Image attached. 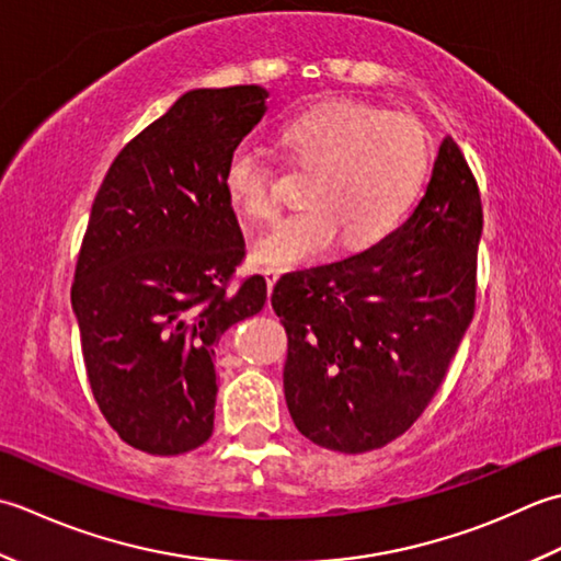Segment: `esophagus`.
Segmentation results:
<instances>
[{
  "instance_id": "esophagus-1",
  "label": "esophagus",
  "mask_w": 561,
  "mask_h": 561,
  "mask_svg": "<svg viewBox=\"0 0 561 561\" xmlns=\"http://www.w3.org/2000/svg\"><path fill=\"white\" fill-rule=\"evenodd\" d=\"M264 278H266V285H268V293L273 290V285H276V280L280 278V268H264Z\"/></svg>"
}]
</instances>
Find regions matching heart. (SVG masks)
Wrapping results in <instances>:
<instances>
[{"label": "heart", "instance_id": "b5f03b06", "mask_svg": "<svg viewBox=\"0 0 561 561\" xmlns=\"http://www.w3.org/2000/svg\"><path fill=\"white\" fill-rule=\"evenodd\" d=\"M290 162L312 171L307 208L285 217L254 244L261 264L297 266L341 242L363 249L402 222L428 171V137L411 113L353 99L317 104L283 123ZM227 198L256 222L278 215L276 164L256 142H239L222 169Z\"/></svg>", "mask_w": 561, "mask_h": 561}]
</instances>
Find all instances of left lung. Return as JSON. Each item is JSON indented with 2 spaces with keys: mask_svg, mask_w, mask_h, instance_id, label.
<instances>
[{
  "mask_svg": "<svg viewBox=\"0 0 561 561\" xmlns=\"http://www.w3.org/2000/svg\"><path fill=\"white\" fill-rule=\"evenodd\" d=\"M479 237L477 179L445 135L424 196L394 232L276 283L285 402L305 438L368 453L424 414L474 317Z\"/></svg>",
  "mask_w": 561,
  "mask_h": 561,
  "instance_id": "left-lung-1",
  "label": "left lung"
}]
</instances>
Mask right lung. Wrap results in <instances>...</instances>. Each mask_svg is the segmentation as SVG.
I'll list each match as a JSON object with an SVG mask.
<instances>
[{
  "label": "right lung",
  "mask_w": 561,
  "mask_h": 561,
  "mask_svg": "<svg viewBox=\"0 0 561 561\" xmlns=\"http://www.w3.org/2000/svg\"><path fill=\"white\" fill-rule=\"evenodd\" d=\"M266 99L256 84L188 91L123 147L91 205L72 310L91 394L135 450L213 436L217 339L266 302L264 276L230 290L247 249L222 186Z\"/></svg>",
  "instance_id": "right-lung-1"
}]
</instances>
